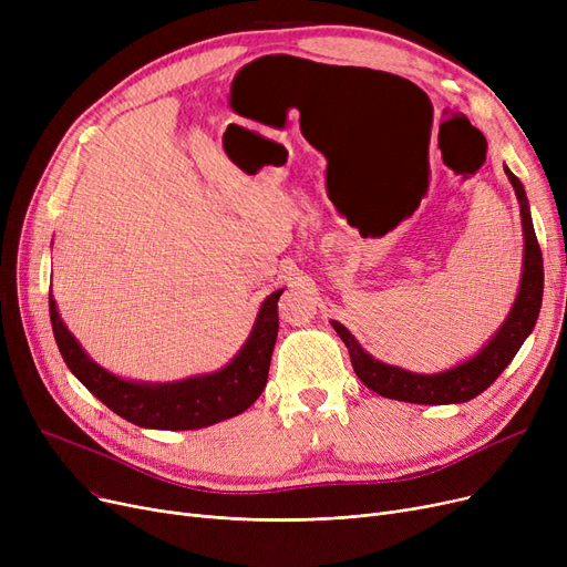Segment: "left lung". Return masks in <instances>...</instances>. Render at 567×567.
<instances>
[{
	"label": "left lung",
	"instance_id": "1",
	"mask_svg": "<svg viewBox=\"0 0 567 567\" xmlns=\"http://www.w3.org/2000/svg\"><path fill=\"white\" fill-rule=\"evenodd\" d=\"M508 182L515 188L519 202V216H522V231H524V264H522V280L517 289V299L498 326V331L481 347V351L471 355V359L457 363L451 370L421 374L409 372L398 365L381 363L368 353L361 342L351 336L349 329L340 321H331L336 333L349 349L351 365L355 377H359L370 391L381 398L411 402V404H462L473 398H478L483 391L496 381V377L511 365L515 353L524 344V340L535 329L538 321L540 306H543V287H545V268H543V252L535 238L530 208L526 199V190L519 178L503 165Z\"/></svg>",
	"mask_w": 567,
	"mask_h": 567
}]
</instances>
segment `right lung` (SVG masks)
Returning <instances> with one entry per match:
<instances>
[{
  "mask_svg": "<svg viewBox=\"0 0 567 567\" xmlns=\"http://www.w3.org/2000/svg\"><path fill=\"white\" fill-rule=\"evenodd\" d=\"M282 291L266 296L248 340L225 368L165 383L131 381L101 368L59 317L52 289L50 321L69 370L116 415L148 430H202L244 413L261 395L278 338V299Z\"/></svg>",
  "mask_w": 567,
  "mask_h": 567,
  "instance_id": "right-lung-1",
  "label": "right lung"
}]
</instances>
